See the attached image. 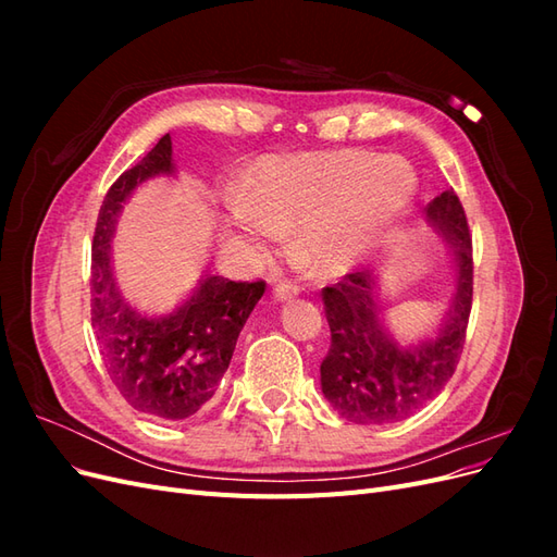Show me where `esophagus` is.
<instances>
[{"mask_svg":"<svg viewBox=\"0 0 557 557\" xmlns=\"http://www.w3.org/2000/svg\"><path fill=\"white\" fill-rule=\"evenodd\" d=\"M299 293V288H297V285L295 283H290V281H281V283H276L274 285V299L276 301H288V299H293L295 295Z\"/></svg>","mask_w":557,"mask_h":557,"instance_id":"esophagus-1","label":"esophagus"}]
</instances>
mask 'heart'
<instances>
[{
  "label": "heart",
  "instance_id": "1",
  "mask_svg": "<svg viewBox=\"0 0 557 557\" xmlns=\"http://www.w3.org/2000/svg\"><path fill=\"white\" fill-rule=\"evenodd\" d=\"M416 193L407 160L367 148L262 158L227 197L237 239L252 256L299 223L295 252L318 276L360 264L387 239Z\"/></svg>",
  "mask_w": 557,
  "mask_h": 557
}]
</instances>
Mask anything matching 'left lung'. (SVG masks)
Masks as SVG:
<instances>
[{"mask_svg":"<svg viewBox=\"0 0 557 557\" xmlns=\"http://www.w3.org/2000/svg\"><path fill=\"white\" fill-rule=\"evenodd\" d=\"M430 223L446 234L458 267L450 309L434 339L399 346L383 325L376 281L369 269L323 288L332 344L320 362L323 395L350 423L387 425L423 409L444 391L460 362L474 295L471 234L458 195L434 197Z\"/></svg>","mask_w":557,"mask_h":557,"instance_id":"8db88e82","label":"left lung"}]
</instances>
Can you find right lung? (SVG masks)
I'll list each match as a JSON object with an SVG mask.
<instances>
[{"instance_id":"add662e5","label":"right lung","mask_w":557,"mask_h":557,"mask_svg":"<svg viewBox=\"0 0 557 557\" xmlns=\"http://www.w3.org/2000/svg\"><path fill=\"white\" fill-rule=\"evenodd\" d=\"M172 172V137L164 134L109 188L92 237L90 318L107 372L129 407L183 420L215 395L267 285L207 274L158 299L123 288L111 262L117 215L139 183Z\"/></svg>"}]
</instances>
